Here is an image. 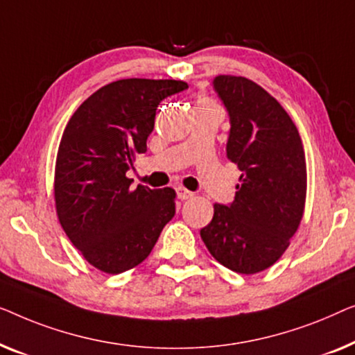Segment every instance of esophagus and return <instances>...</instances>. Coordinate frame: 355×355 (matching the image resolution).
Masks as SVG:
<instances>
[{"label": "esophagus", "mask_w": 355, "mask_h": 355, "mask_svg": "<svg viewBox=\"0 0 355 355\" xmlns=\"http://www.w3.org/2000/svg\"><path fill=\"white\" fill-rule=\"evenodd\" d=\"M177 196H178V199H182V201H184V199L193 198V193L188 191V189L182 188V187H178V188H177Z\"/></svg>", "instance_id": "34e87169"}]
</instances>
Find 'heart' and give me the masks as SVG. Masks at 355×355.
I'll list each match as a JSON object with an SVG mask.
<instances>
[{"label":"heart","instance_id":"heart-1","mask_svg":"<svg viewBox=\"0 0 355 355\" xmlns=\"http://www.w3.org/2000/svg\"><path fill=\"white\" fill-rule=\"evenodd\" d=\"M212 101L209 98H206V96H201L198 99V103H196V106H212Z\"/></svg>","mask_w":355,"mask_h":355}]
</instances>
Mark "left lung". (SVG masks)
<instances>
[{"mask_svg":"<svg viewBox=\"0 0 355 355\" xmlns=\"http://www.w3.org/2000/svg\"><path fill=\"white\" fill-rule=\"evenodd\" d=\"M214 89L230 116L227 157L241 171L234 201L214 204L201 238L217 262L254 275L272 267L304 216L306 154L291 117L246 77L218 76Z\"/></svg>","mask_w":355,"mask_h":355,"instance_id":"obj_1","label":"left lung"}]
</instances>
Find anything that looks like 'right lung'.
<instances>
[{"label":"right lung","mask_w":355,"mask_h":355,"mask_svg":"<svg viewBox=\"0 0 355 355\" xmlns=\"http://www.w3.org/2000/svg\"><path fill=\"white\" fill-rule=\"evenodd\" d=\"M187 88L182 80H117L85 99L67 122L54 171L56 212L98 270L117 275L137 267L175 216V189H132L127 171L146 153L159 103Z\"/></svg>","instance_id":"1"}]
</instances>
